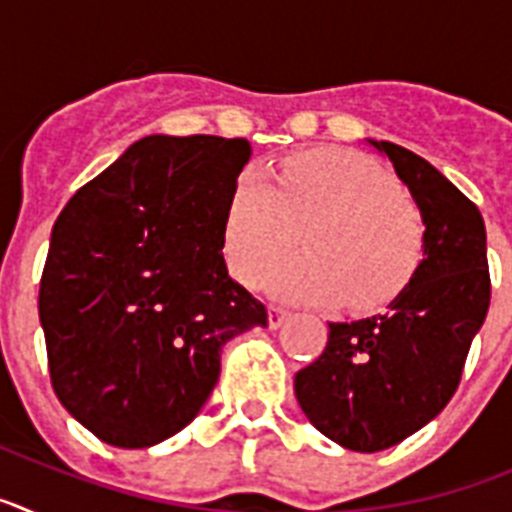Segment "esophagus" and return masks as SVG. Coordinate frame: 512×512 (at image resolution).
<instances>
[{
  "instance_id": "obj_1",
  "label": "esophagus",
  "mask_w": 512,
  "mask_h": 512,
  "mask_svg": "<svg viewBox=\"0 0 512 512\" xmlns=\"http://www.w3.org/2000/svg\"><path fill=\"white\" fill-rule=\"evenodd\" d=\"M287 318H289V312L284 310V307H277V305L269 307V328L277 330Z\"/></svg>"
}]
</instances>
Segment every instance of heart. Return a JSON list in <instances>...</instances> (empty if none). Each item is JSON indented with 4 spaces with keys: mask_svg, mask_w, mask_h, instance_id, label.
<instances>
[{
    "mask_svg": "<svg viewBox=\"0 0 512 512\" xmlns=\"http://www.w3.org/2000/svg\"><path fill=\"white\" fill-rule=\"evenodd\" d=\"M305 256L271 277L292 300L341 302L351 310L395 297L415 271L423 217L390 171L364 153L328 148L271 171L243 174L225 225L235 274L259 284L300 241Z\"/></svg>",
    "mask_w": 512,
    "mask_h": 512,
    "instance_id": "heart-1",
    "label": "heart"
}]
</instances>
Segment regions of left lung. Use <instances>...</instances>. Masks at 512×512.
<instances>
[{"label":"left lung","instance_id":"obj_1","mask_svg":"<svg viewBox=\"0 0 512 512\" xmlns=\"http://www.w3.org/2000/svg\"><path fill=\"white\" fill-rule=\"evenodd\" d=\"M423 217V259L379 315L328 323L325 351L300 369L302 413L330 441L374 454L441 413L490 307L487 233L477 205L418 153L369 140Z\"/></svg>","mask_w":512,"mask_h":512}]
</instances>
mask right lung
I'll list each match as a JSON object with an SVG mask.
<instances>
[{
    "label": "right lung",
    "mask_w": 512,
    "mask_h": 512,
    "mask_svg": "<svg viewBox=\"0 0 512 512\" xmlns=\"http://www.w3.org/2000/svg\"><path fill=\"white\" fill-rule=\"evenodd\" d=\"M248 158L246 138L148 135L58 215L40 325L58 400L99 441L148 449L182 431L225 343L266 325L223 256Z\"/></svg>",
    "instance_id": "add662e5"
}]
</instances>
